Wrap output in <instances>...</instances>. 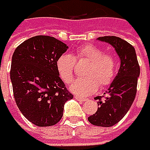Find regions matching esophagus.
<instances>
[{
    "mask_svg": "<svg viewBox=\"0 0 150 150\" xmlns=\"http://www.w3.org/2000/svg\"><path fill=\"white\" fill-rule=\"evenodd\" d=\"M74 99H76V100L79 101V102H86V101H87V99H86V98H84V97H79V96H77V95L74 96Z\"/></svg>",
    "mask_w": 150,
    "mask_h": 150,
    "instance_id": "obj_1",
    "label": "esophagus"
}]
</instances>
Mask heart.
Wrapping results in <instances>:
<instances>
[{"mask_svg":"<svg viewBox=\"0 0 150 150\" xmlns=\"http://www.w3.org/2000/svg\"><path fill=\"white\" fill-rule=\"evenodd\" d=\"M74 59L77 62H90L85 71L87 76L77 79L70 86V91L76 95L88 96L95 92L99 85L102 88L106 87L114 80L117 69V58L112 54H105L95 45H86L77 50L74 58L70 54H62L57 59L58 73L65 83H70L74 79Z\"/></svg>","mask_w":150,"mask_h":150,"instance_id":"b5f03b06","label":"heart"}]
</instances>
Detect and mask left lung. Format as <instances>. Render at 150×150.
<instances>
[{"instance_id":"obj_1","label":"left lung","mask_w":150,"mask_h":150,"mask_svg":"<svg viewBox=\"0 0 150 150\" xmlns=\"http://www.w3.org/2000/svg\"><path fill=\"white\" fill-rule=\"evenodd\" d=\"M97 40L105 42L115 48L120 59V67L105 96H98V109L88 117L95 126L111 127L120 121L131 108L136 95L140 67L135 49L125 40L117 36H103Z\"/></svg>"}]
</instances>
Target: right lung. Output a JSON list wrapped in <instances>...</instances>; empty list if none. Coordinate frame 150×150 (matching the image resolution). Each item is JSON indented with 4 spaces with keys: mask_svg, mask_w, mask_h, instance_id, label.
I'll use <instances>...</instances> for the list:
<instances>
[{
    "mask_svg": "<svg viewBox=\"0 0 150 150\" xmlns=\"http://www.w3.org/2000/svg\"><path fill=\"white\" fill-rule=\"evenodd\" d=\"M68 47L51 36L37 35L16 48L10 78L18 109L39 127L57 124L65 103L73 99L56 67L57 59Z\"/></svg>",
    "mask_w": 150,
    "mask_h": 150,
    "instance_id": "add662e5",
    "label": "right lung"
}]
</instances>
